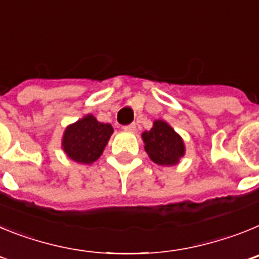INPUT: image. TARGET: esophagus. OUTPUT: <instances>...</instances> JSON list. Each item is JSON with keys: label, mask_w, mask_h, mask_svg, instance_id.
I'll return each instance as SVG.
<instances>
[{"label": "esophagus", "mask_w": 259, "mask_h": 259, "mask_svg": "<svg viewBox=\"0 0 259 259\" xmlns=\"http://www.w3.org/2000/svg\"><path fill=\"white\" fill-rule=\"evenodd\" d=\"M123 130H124V131H128V132H134L135 130H136V124H135V123L127 124V125H124V127H123Z\"/></svg>", "instance_id": "esophagus-1"}]
</instances>
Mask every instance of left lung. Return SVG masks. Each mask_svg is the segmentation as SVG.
Here are the masks:
<instances>
[{"mask_svg":"<svg viewBox=\"0 0 259 259\" xmlns=\"http://www.w3.org/2000/svg\"><path fill=\"white\" fill-rule=\"evenodd\" d=\"M143 140L150 159L161 166H172L184 155L183 140L163 120H155L152 130L143 134Z\"/></svg>","mask_w":259,"mask_h":259,"instance_id":"1","label":"left lung"}]
</instances>
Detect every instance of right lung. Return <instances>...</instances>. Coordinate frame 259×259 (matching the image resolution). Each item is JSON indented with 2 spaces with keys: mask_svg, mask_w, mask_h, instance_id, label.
Wrapping results in <instances>:
<instances>
[{
  "mask_svg": "<svg viewBox=\"0 0 259 259\" xmlns=\"http://www.w3.org/2000/svg\"><path fill=\"white\" fill-rule=\"evenodd\" d=\"M113 134V127L87 115L66 128L62 146L66 154L77 163L89 164L100 158Z\"/></svg>",
  "mask_w": 259,
  "mask_h": 259,
  "instance_id": "obj_1",
  "label": "right lung"
}]
</instances>
